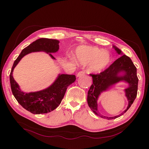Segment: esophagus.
Wrapping results in <instances>:
<instances>
[{
    "instance_id": "esophagus-1",
    "label": "esophagus",
    "mask_w": 149,
    "mask_h": 149,
    "mask_svg": "<svg viewBox=\"0 0 149 149\" xmlns=\"http://www.w3.org/2000/svg\"><path fill=\"white\" fill-rule=\"evenodd\" d=\"M84 74H85V72H84L81 71V72H78V73H77V77H81V76H83V75H84Z\"/></svg>"
}]
</instances>
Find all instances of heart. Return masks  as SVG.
<instances>
[{"label":"heart","instance_id":"obj_1","mask_svg":"<svg viewBox=\"0 0 149 149\" xmlns=\"http://www.w3.org/2000/svg\"><path fill=\"white\" fill-rule=\"evenodd\" d=\"M77 61L81 65H89V70L99 73L105 70L110 64L111 56L108 52L97 47L81 45L75 52Z\"/></svg>","mask_w":149,"mask_h":149}]
</instances>
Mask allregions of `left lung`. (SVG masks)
<instances>
[{
  "label": "left lung",
  "mask_w": 149,
  "mask_h": 149,
  "mask_svg": "<svg viewBox=\"0 0 149 149\" xmlns=\"http://www.w3.org/2000/svg\"><path fill=\"white\" fill-rule=\"evenodd\" d=\"M113 48L118 55L122 54L121 50L115 46H113ZM136 72V68L131 58L123 54L99 74H90L93 79V84L88 90L87 102L93 112L101 118L111 120L118 118L127 111L137 95L138 78ZM121 72L124 73L123 75L119 74ZM120 81H125L129 84V87L125 89L126 96L129 102L127 109L118 116L107 117L100 115L97 109V98L102 91L108 89L113 85Z\"/></svg>",
  "instance_id": "obj_1"
}]
</instances>
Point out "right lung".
Segmentation results:
<instances>
[{"label": "right lung", "mask_w": 149, "mask_h": 149, "mask_svg": "<svg viewBox=\"0 0 149 149\" xmlns=\"http://www.w3.org/2000/svg\"><path fill=\"white\" fill-rule=\"evenodd\" d=\"M59 43L58 40L49 38H40L36 40L22 50L12 66L9 75L12 93L18 102L24 109L33 114L47 113L58 107L65 96L68 86L76 79L75 75L59 74L54 83L46 89L36 92L24 93L20 90L18 83L15 81L12 75L13 72L20 59L31 52L45 51L49 53L50 57L55 59L50 53L58 51Z\"/></svg>", "instance_id": "right-lung-1"}]
</instances>
